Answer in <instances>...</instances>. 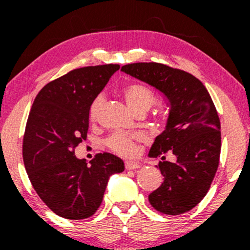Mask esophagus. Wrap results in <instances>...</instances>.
I'll use <instances>...</instances> for the list:
<instances>
[{"mask_svg":"<svg viewBox=\"0 0 250 250\" xmlns=\"http://www.w3.org/2000/svg\"><path fill=\"white\" fill-rule=\"evenodd\" d=\"M125 169H127V170H134V169L140 168V163H137L135 161H125Z\"/></svg>","mask_w":250,"mask_h":250,"instance_id":"obj_1","label":"esophagus"}]
</instances>
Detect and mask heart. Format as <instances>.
<instances>
[{
    "mask_svg": "<svg viewBox=\"0 0 250 250\" xmlns=\"http://www.w3.org/2000/svg\"><path fill=\"white\" fill-rule=\"evenodd\" d=\"M123 96L125 102L134 111L145 109L148 110L155 101L154 94L146 85L140 83H131L123 89ZM102 103V96H97L91 103L89 109L90 119H95ZM142 135L139 133H125V131H115L105 139V146L114 153L121 156H131L136 151V142L141 141Z\"/></svg>",
    "mask_w": 250,
    "mask_h": 250,
    "instance_id": "1",
    "label": "heart"
}]
</instances>
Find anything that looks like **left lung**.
I'll return each instance as SVG.
<instances>
[{
    "label": "left lung",
    "instance_id": "left-lung-1",
    "mask_svg": "<svg viewBox=\"0 0 250 250\" xmlns=\"http://www.w3.org/2000/svg\"><path fill=\"white\" fill-rule=\"evenodd\" d=\"M121 70L159 90L170 108L165 130L149 151V157L161 156L156 167L163 175L149 202L167 215L189 211L206 196L219 167L221 125L213 100L200 80L162 63H131ZM168 151L176 162L164 161Z\"/></svg>",
    "mask_w": 250,
    "mask_h": 250
}]
</instances>
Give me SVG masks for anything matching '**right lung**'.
<instances>
[{"label":"right lung","mask_w":250,"mask_h":250,"mask_svg":"<svg viewBox=\"0 0 250 250\" xmlns=\"http://www.w3.org/2000/svg\"><path fill=\"white\" fill-rule=\"evenodd\" d=\"M119 64L71 70L45 84L31 107L23 139V162L31 185L59 216L82 220L101 205L109 177L125 163L110 153L97 154L90 165L74 148L87 137L89 109Z\"/></svg>","instance_id":"1"}]
</instances>
